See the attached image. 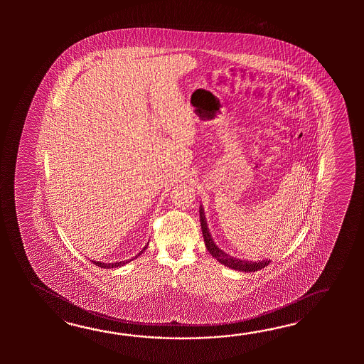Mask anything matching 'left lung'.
Returning a JSON list of instances; mask_svg holds the SVG:
<instances>
[{
	"mask_svg": "<svg viewBox=\"0 0 364 364\" xmlns=\"http://www.w3.org/2000/svg\"><path fill=\"white\" fill-rule=\"evenodd\" d=\"M199 215H200L201 232L205 242V247L209 251V254L216 259L218 263L224 264L225 267L238 272H255L259 269H263L264 267H267L271 263V259H265V260H259V262H251V260H242L237 259L232 256L226 254L221 248L218 247L216 242L212 238L210 232H209L208 224H207V218L204 213V208L200 204L199 207Z\"/></svg>",
	"mask_w": 364,
	"mask_h": 364,
	"instance_id": "obj_1",
	"label": "left lung"
}]
</instances>
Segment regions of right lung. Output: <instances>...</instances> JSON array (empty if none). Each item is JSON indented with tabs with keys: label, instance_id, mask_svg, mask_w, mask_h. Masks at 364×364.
<instances>
[{
	"label": "right lung",
	"instance_id": "obj_1",
	"mask_svg": "<svg viewBox=\"0 0 364 364\" xmlns=\"http://www.w3.org/2000/svg\"><path fill=\"white\" fill-rule=\"evenodd\" d=\"M147 246L143 248L138 255L132 256V259H129V260H122V262H116V263H101V262H93L92 260V263H95V265H97V267H101V268H105V269H110V268H119V267H124V264H127L129 262L134 260V259H136L140 254H143V251L147 248Z\"/></svg>",
	"mask_w": 364,
	"mask_h": 364
}]
</instances>
